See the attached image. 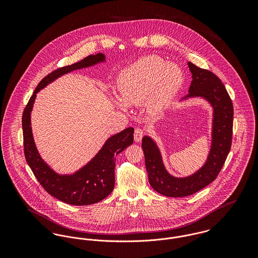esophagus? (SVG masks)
Listing matches in <instances>:
<instances>
[{
	"label": "esophagus",
	"mask_w": 258,
	"mask_h": 258,
	"mask_svg": "<svg viewBox=\"0 0 258 258\" xmlns=\"http://www.w3.org/2000/svg\"><path fill=\"white\" fill-rule=\"evenodd\" d=\"M144 130L142 129V128H140V127H137L136 129H135V131H134V140L136 141V142H139V141H141V139L143 138V136H144Z\"/></svg>",
	"instance_id": "34e87169"
}]
</instances>
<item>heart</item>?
<instances>
[{
	"label": "heart",
	"mask_w": 258,
	"mask_h": 258,
	"mask_svg": "<svg viewBox=\"0 0 258 258\" xmlns=\"http://www.w3.org/2000/svg\"><path fill=\"white\" fill-rule=\"evenodd\" d=\"M184 83L182 70L156 55L145 56L119 74L117 87L122 100L139 106L146 102L148 110L158 112L179 92ZM121 107L125 104L119 101Z\"/></svg>",
	"instance_id": "heart-1"
}]
</instances>
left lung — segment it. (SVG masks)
<instances>
[{"instance_id": "obj_1", "label": "left lung", "mask_w": 258, "mask_h": 258, "mask_svg": "<svg viewBox=\"0 0 258 258\" xmlns=\"http://www.w3.org/2000/svg\"><path fill=\"white\" fill-rule=\"evenodd\" d=\"M192 80L188 94L184 97L200 96L214 107L213 143L207 163L196 174L186 178H175L166 171L160 151L154 141L145 136L142 149L145 156L149 183L159 194L166 197L190 196L214 182L230 151L233 126L232 101L221 79L208 70L187 62Z\"/></svg>"}]
</instances>
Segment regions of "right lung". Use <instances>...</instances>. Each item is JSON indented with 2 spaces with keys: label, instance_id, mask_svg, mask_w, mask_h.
Listing matches in <instances>:
<instances>
[{
  "label": "right lung",
  "instance_id": "right-lung-1",
  "mask_svg": "<svg viewBox=\"0 0 258 258\" xmlns=\"http://www.w3.org/2000/svg\"><path fill=\"white\" fill-rule=\"evenodd\" d=\"M103 53L89 55L82 60L59 68L44 76L31 96L23 112L24 153L35 177L41 186L55 199L74 206H87L98 203L109 196L115 184L116 156L133 144L134 128L129 127L110 137L99 153L81 170L71 176H60L53 172L40 158L34 142L31 127V111L37 93L62 74L91 67L103 61Z\"/></svg>",
  "mask_w": 258,
  "mask_h": 258
}]
</instances>
